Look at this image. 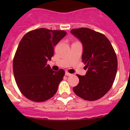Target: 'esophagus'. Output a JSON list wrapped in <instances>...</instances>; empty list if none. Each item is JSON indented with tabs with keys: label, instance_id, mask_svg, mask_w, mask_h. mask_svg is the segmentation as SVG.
Returning a JSON list of instances; mask_svg holds the SVG:
<instances>
[{
	"label": "esophagus",
	"instance_id": "obj_1",
	"mask_svg": "<svg viewBox=\"0 0 130 130\" xmlns=\"http://www.w3.org/2000/svg\"><path fill=\"white\" fill-rule=\"evenodd\" d=\"M65 75H66V76H70L72 74H71V73H68V72H65Z\"/></svg>",
	"mask_w": 130,
	"mask_h": 130
}]
</instances>
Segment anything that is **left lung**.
I'll list each match as a JSON object with an SVG mask.
<instances>
[{
	"mask_svg": "<svg viewBox=\"0 0 130 130\" xmlns=\"http://www.w3.org/2000/svg\"><path fill=\"white\" fill-rule=\"evenodd\" d=\"M83 45L82 61L87 72L77 75L79 83L73 90L77 96L88 101L98 100L110 90L117 74V58L107 38L88 28L71 30Z\"/></svg>",
	"mask_w": 130,
	"mask_h": 130,
	"instance_id": "8db88e82",
	"label": "left lung"
}]
</instances>
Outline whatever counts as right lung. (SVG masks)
Returning <instances> with one entry per match:
<instances>
[{"mask_svg": "<svg viewBox=\"0 0 130 130\" xmlns=\"http://www.w3.org/2000/svg\"><path fill=\"white\" fill-rule=\"evenodd\" d=\"M66 35L64 30L38 28L30 31L20 41L13 61L15 80L28 99L44 102L56 94L65 72L53 71L47 64L54 47Z\"/></svg>", "mask_w": 130, "mask_h": 130, "instance_id": "obj_1", "label": "right lung"}]
</instances>
